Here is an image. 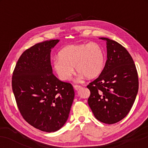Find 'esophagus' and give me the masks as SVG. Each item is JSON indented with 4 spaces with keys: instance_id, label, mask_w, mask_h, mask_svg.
<instances>
[{
    "instance_id": "esophagus-1",
    "label": "esophagus",
    "mask_w": 148,
    "mask_h": 148,
    "mask_svg": "<svg viewBox=\"0 0 148 148\" xmlns=\"http://www.w3.org/2000/svg\"><path fill=\"white\" fill-rule=\"evenodd\" d=\"M74 88L76 90H79V89H81V86H78V85H74Z\"/></svg>"
}]
</instances>
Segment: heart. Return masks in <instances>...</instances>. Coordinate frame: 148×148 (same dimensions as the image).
<instances>
[{
  "instance_id": "obj_1",
  "label": "heart",
  "mask_w": 148,
  "mask_h": 148,
  "mask_svg": "<svg viewBox=\"0 0 148 148\" xmlns=\"http://www.w3.org/2000/svg\"><path fill=\"white\" fill-rule=\"evenodd\" d=\"M53 62L55 72L62 81L69 80L74 72L79 73V79L97 77L105 64L102 47L96 42L71 45L64 47Z\"/></svg>"
}]
</instances>
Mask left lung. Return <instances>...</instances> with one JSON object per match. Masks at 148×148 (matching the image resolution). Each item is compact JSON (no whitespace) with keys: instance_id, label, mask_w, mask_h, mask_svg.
Segmentation results:
<instances>
[{"instance_id":"obj_1","label":"left lung","mask_w":148,"mask_h":148,"mask_svg":"<svg viewBox=\"0 0 148 148\" xmlns=\"http://www.w3.org/2000/svg\"><path fill=\"white\" fill-rule=\"evenodd\" d=\"M107 60L99 77L90 83L88 103L101 123L114 124L127 116L138 90V78L132 56L125 47L106 37Z\"/></svg>"}]
</instances>
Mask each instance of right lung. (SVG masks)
Here are the masks:
<instances>
[{"label":"right lung","mask_w":148,"mask_h":148,"mask_svg":"<svg viewBox=\"0 0 148 148\" xmlns=\"http://www.w3.org/2000/svg\"><path fill=\"white\" fill-rule=\"evenodd\" d=\"M58 42L51 40L26 49L16 62L12 80L23 118L46 132H56L65 124L74 97L72 84L53 74L51 51Z\"/></svg>","instance_id":"right-lung-1"}]
</instances>
